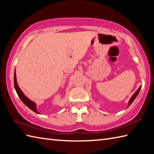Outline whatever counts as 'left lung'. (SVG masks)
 I'll use <instances>...</instances> for the list:
<instances>
[{
    "label": "left lung",
    "mask_w": 154,
    "mask_h": 154,
    "mask_svg": "<svg viewBox=\"0 0 154 154\" xmlns=\"http://www.w3.org/2000/svg\"><path fill=\"white\" fill-rule=\"evenodd\" d=\"M141 88H142V86H140L138 89V90H137L136 92L134 93V94L131 97V98H130V100H129V101H128V107L130 104H131L132 103H133V101L134 100V99H136V97L138 96V94H139V92H140V89H141Z\"/></svg>",
    "instance_id": "obj_1"
}]
</instances>
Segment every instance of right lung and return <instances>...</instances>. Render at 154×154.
I'll use <instances>...</instances> for the list:
<instances>
[{
  "instance_id": "add662e5",
  "label": "right lung",
  "mask_w": 154,
  "mask_h": 154,
  "mask_svg": "<svg viewBox=\"0 0 154 154\" xmlns=\"http://www.w3.org/2000/svg\"><path fill=\"white\" fill-rule=\"evenodd\" d=\"M14 88L15 90L17 93L20 99H21L24 104L26 106H27L29 109H31L32 110H33L34 112L37 114H40L37 110V108H36V104H35L34 101L31 100L30 99H29L25 95L24 93L21 91L20 88L19 87L17 83V79H16V70L14 71Z\"/></svg>"
}]
</instances>
